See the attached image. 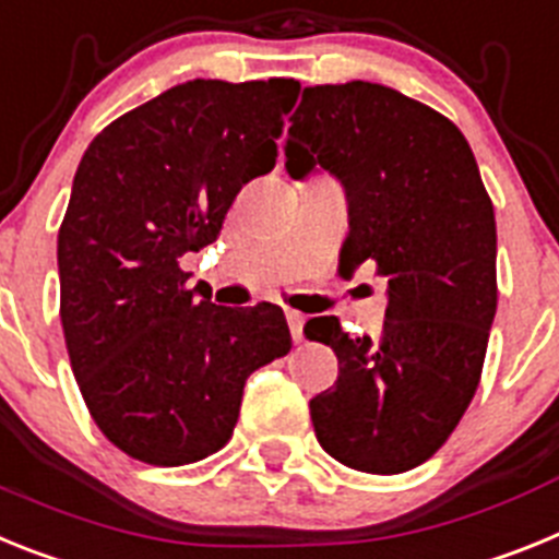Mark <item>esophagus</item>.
<instances>
[{
    "mask_svg": "<svg viewBox=\"0 0 559 559\" xmlns=\"http://www.w3.org/2000/svg\"><path fill=\"white\" fill-rule=\"evenodd\" d=\"M286 326H289V334H293L295 343H300V340H304V314L289 309V312H286Z\"/></svg>",
    "mask_w": 559,
    "mask_h": 559,
    "instance_id": "esophagus-1",
    "label": "esophagus"
}]
</instances>
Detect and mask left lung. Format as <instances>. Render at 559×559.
<instances>
[{"label": "left lung", "mask_w": 559, "mask_h": 559, "mask_svg": "<svg viewBox=\"0 0 559 559\" xmlns=\"http://www.w3.org/2000/svg\"><path fill=\"white\" fill-rule=\"evenodd\" d=\"M286 171L334 174L348 193L340 270L388 281L380 337L312 318L337 382L309 402L320 448L352 469L396 475L450 439L481 380L498 307L495 211L473 148L430 106L368 81L307 86Z\"/></svg>", "instance_id": "8db88e82"}]
</instances>
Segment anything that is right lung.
Wrapping results in <instances>:
<instances>
[{
  "instance_id": "add662e5",
  "label": "right lung",
  "mask_w": 559,
  "mask_h": 559,
  "mask_svg": "<svg viewBox=\"0 0 559 559\" xmlns=\"http://www.w3.org/2000/svg\"><path fill=\"white\" fill-rule=\"evenodd\" d=\"M298 92L293 78H197L120 115L78 165L58 230L61 326L92 419L132 459L182 467L225 448L247 377L293 348L281 307H216L179 259L273 171Z\"/></svg>"
}]
</instances>
